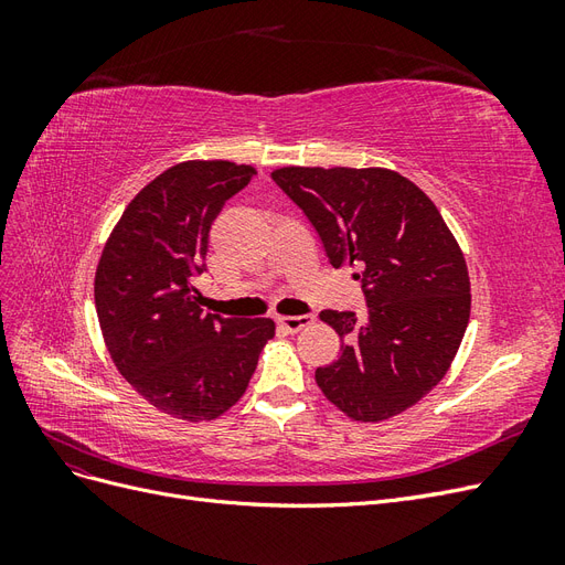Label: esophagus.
<instances>
[{
	"label": "esophagus",
	"instance_id": "34e87169",
	"mask_svg": "<svg viewBox=\"0 0 565 565\" xmlns=\"http://www.w3.org/2000/svg\"><path fill=\"white\" fill-rule=\"evenodd\" d=\"M309 324H313V316H282V318H278V328L287 334H295L303 328H309Z\"/></svg>",
	"mask_w": 565,
	"mask_h": 565
}]
</instances>
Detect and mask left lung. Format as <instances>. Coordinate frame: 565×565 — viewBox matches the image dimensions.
I'll return each instance as SVG.
<instances>
[{
    "label": "left lung",
    "mask_w": 565,
    "mask_h": 565,
    "mask_svg": "<svg viewBox=\"0 0 565 565\" xmlns=\"http://www.w3.org/2000/svg\"><path fill=\"white\" fill-rule=\"evenodd\" d=\"M320 235L334 268L355 266L367 311H322L341 337L316 370L328 401L355 422H384L422 401L467 332L469 273L436 204L388 169L282 167L270 174Z\"/></svg>",
    "instance_id": "1"
}]
</instances>
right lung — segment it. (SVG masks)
Masks as SVG:
<instances>
[{"mask_svg":"<svg viewBox=\"0 0 565 565\" xmlns=\"http://www.w3.org/2000/svg\"><path fill=\"white\" fill-rule=\"evenodd\" d=\"M254 167L228 160L181 162L136 195L106 243L94 297L119 374L162 413L207 422L241 401L270 318L202 311L193 285L207 270L210 228Z\"/></svg>","mask_w":565,"mask_h":565,"instance_id":"obj_1","label":"right lung"}]
</instances>
